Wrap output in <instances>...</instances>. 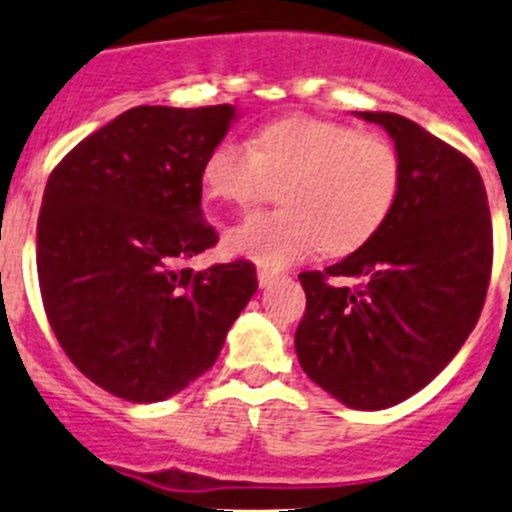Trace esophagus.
I'll list each match as a JSON object with an SVG mask.
<instances>
[{"label": "esophagus", "mask_w": 512, "mask_h": 512, "mask_svg": "<svg viewBox=\"0 0 512 512\" xmlns=\"http://www.w3.org/2000/svg\"><path fill=\"white\" fill-rule=\"evenodd\" d=\"M258 286H271L273 281H278V278L283 276L281 271H276V268H268V266H258Z\"/></svg>", "instance_id": "obj_1"}]
</instances>
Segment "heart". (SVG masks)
I'll list each match as a JSON object with an SVG mask.
<instances>
[{
  "instance_id": "obj_1",
  "label": "heart",
  "mask_w": 512,
  "mask_h": 512,
  "mask_svg": "<svg viewBox=\"0 0 512 512\" xmlns=\"http://www.w3.org/2000/svg\"><path fill=\"white\" fill-rule=\"evenodd\" d=\"M209 199L251 206L278 186L283 209L251 214L226 234L231 254L281 268L316 249L346 254L371 239L401 189V156L381 134L313 116L266 124L251 146L221 141L206 156Z\"/></svg>"
}]
</instances>
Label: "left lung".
Listing matches in <instances>:
<instances>
[{"mask_svg":"<svg viewBox=\"0 0 512 512\" xmlns=\"http://www.w3.org/2000/svg\"><path fill=\"white\" fill-rule=\"evenodd\" d=\"M356 116L393 139L401 189L361 249L326 271L298 276L306 313L296 353L306 376L343 406L381 411L428 386L478 323L493 224L468 156L401 114ZM346 277L357 286L346 287Z\"/></svg>","mask_w":512,"mask_h":512,"instance_id":"1","label":"left lung"}]
</instances>
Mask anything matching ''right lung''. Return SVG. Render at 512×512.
I'll list each match as a JSON object with an SVG mask.
<instances>
[{"instance_id": "obj_1", "label": "right lung", "mask_w": 512, "mask_h": 512, "mask_svg": "<svg viewBox=\"0 0 512 512\" xmlns=\"http://www.w3.org/2000/svg\"><path fill=\"white\" fill-rule=\"evenodd\" d=\"M236 106H134L52 171L37 224L44 311L89 381L131 403L166 401L209 371L256 293L251 261L194 271L216 246L201 169Z\"/></svg>"}]
</instances>
